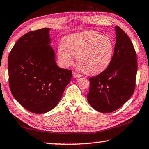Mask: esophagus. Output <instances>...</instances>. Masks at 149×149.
<instances>
[{"label": "esophagus", "mask_w": 149, "mask_h": 149, "mask_svg": "<svg viewBox=\"0 0 149 149\" xmlns=\"http://www.w3.org/2000/svg\"><path fill=\"white\" fill-rule=\"evenodd\" d=\"M73 75H74V77H75V78H79V77H81V75L78 74V73H77V72L73 73Z\"/></svg>", "instance_id": "1"}]
</instances>
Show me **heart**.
Masks as SVG:
<instances>
[{
  "label": "heart",
  "mask_w": 149,
  "mask_h": 149,
  "mask_svg": "<svg viewBox=\"0 0 149 149\" xmlns=\"http://www.w3.org/2000/svg\"><path fill=\"white\" fill-rule=\"evenodd\" d=\"M113 51L109 37L92 30L66 36L64 44L58 48L59 60L63 66L72 65L77 57L80 68L89 74L103 72L111 62Z\"/></svg>",
  "instance_id": "heart-1"
}]
</instances>
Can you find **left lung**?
Returning a JSON list of instances; mask_svg holds the SVG:
<instances>
[{"label": "left lung", "mask_w": 149, "mask_h": 149, "mask_svg": "<svg viewBox=\"0 0 149 149\" xmlns=\"http://www.w3.org/2000/svg\"><path fill=\"white\" fill-rule=\"evenodd\" d=\"M116 43L111 62L105 70L89 78L87 101L101 113H111L129 100L135 89L136 54L125 32L116 26Z\"/></svg>", "instance_id": "left-lung-1"}]
</instances>
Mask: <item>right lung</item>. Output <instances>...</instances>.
Segmentation results:
<instances>
[{
	"label": "right lung",
	"instance_id": "right-lung-1",
	"mask_svg": "<svg viewBox=\"0 0 149 149\" xmlns=\"http://www.w3.org/2000/svg\"><path fill=\"white\" fill-rule=\"evenodd\" d=\"M49 31L45 28L23 35L8 56L11 93L23 107L36 114L57 105L72 75V71L56 64Z\"/></svg>",
	"mask_w": 149,
	"mask_h": 149
}]
</instances>
